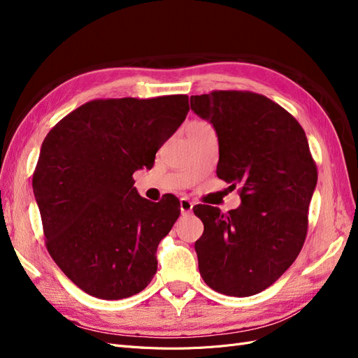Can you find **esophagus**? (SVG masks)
I'll use <instances>...</instances> for the list:
<instances>
[{"mask_svg": "<svg viewBox=\"0 0 358 358\" xmlns=\"http://www.w3.org/2000/svg\"><path fill=\"white\" fill-rule=\"evenodd\" d=\"M179 203H180V213H182V215H189V213L192 212L194 203H192L189 199L183 197V199H180Z\"/></svg>", "mask_w": 358, "mask_h": 358, "instance_id": "esophagus-1", "label": "esophagus"}]
</instances>
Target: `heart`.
<instances>
[{
  "label": "heart",
  "mask_w": 358,
  "mask_h": 358,
  "mask_svg": "<svg viewBox=\"0 0 358 358\" xmlns=\"http://www.w3.org/2000/svg\"><path fill=\"white\" fill-rule=\"evenodd\" d=\"M199 124H200V122H199Z\"/></svg>",
  "instance_id": "b5f03b06"
}]
</instances>
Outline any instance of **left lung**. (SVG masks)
<instances>
[{"mask_svg": "<svg viewBox=\"0 0 358 358\" xmlns=\"http://www.w3.org/2000/svg\"><path fill=\"white\" fill-rule=\"evenodd\" d=\"M191 110L209 121L220 143L216 175L239 187L229 213L199 204L204 231L194 245L203 280L221 294L266 289L294 263L305 243L318 171L294 116L249 91L192 95Z\"/></svg>", "mask_w": 358, "mask_h": 358, "instance_id": "8db88e82", "label": "left lung"}]
</instances>
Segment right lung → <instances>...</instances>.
Instances as JSON below:
<instances>
[{
    "label": "right lung",
    "instance_id": "1",
    "mask_svg": "<svg viewBox=\"0 0 358 358\" xmlns=\"http://www.w3.org/2000/svg\"><path fill=\"white\" fill-rule=\"evenodd\" d=\"M188 110V95L92 100L43 142L32 188L46 248L90 296H134L157 273V248L179 218V200L140 197L133 173L152 169Z\"/></svg>",
    "mask_w": 358,
    "mask_h": 358
}]
</instances>
